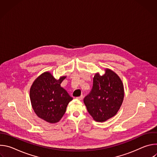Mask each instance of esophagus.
<instances>
[{
  "instance_id": "1",
  "label": "esophagus",
  "mask_w": 157,
  "mask_h": 157,
  "mask_svg": "<svg viewBox=\"0 0 157 157\" xmlns=\"http://www.w3.org/2000/svg\"><path fill=\"white\" fill-rule=\"evenodd\" d=\"M82 98H83V96H79V97H77V98H76V99H78V100H82Z\"/></svg>"
}]
</instances>
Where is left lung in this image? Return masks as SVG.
<instances>
[{"label":"left lung","mask_w":157,"mask_h":157,"mask_svg":"<svg viewBox=\"0 0 157 157\" xmlns=\"http://www.w3.org/2000/svg\"><path fill=\"white\" fill-rule=\"evenodd\" d=\"M124 98L121 78L113 70L106 68L103 75L95 74L92 90L84 98V103L93 119L103 122L116 115Z\"/></svg>","instance_id":"1"}]
</instances>
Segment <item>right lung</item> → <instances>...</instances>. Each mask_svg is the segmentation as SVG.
I'll list each match as a JSON object with an SVG mask.
<instances>
[{
    "label": "right lung",
    "instance_id": "add662e5",
    "mask_svg": "<svg viewBox=\"0 0 157 157\" xmlns=\"http://www.w3.org/2000/svg\"><path fill=\"white\" fill-rule=\"evenodd\" d=\"M66 76L56 79L48 71L44 72L33 81L30 89L32 108L36 116L48 123L58 122L67 105L73 100L61 83Z\"/></svg>",
    "mask_w": 157,
    "mask_h": 157
}]
</instances>
